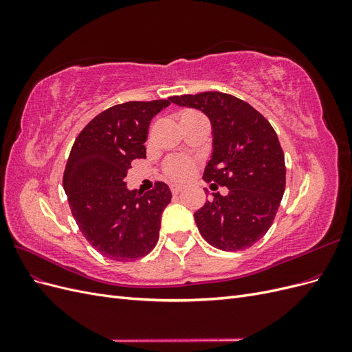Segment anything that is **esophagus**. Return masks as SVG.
<instances>
[{
    "mask_svg": "<svg viewBox=\"0 0 352 352\" xmlns=\"http://www.w3.org/2000/svg\"><path fill=\"white\" fill-rule=\"evenodd\" d=\"M170 190H172L173 195H179L180 192H182V188H179V186H170Z\"/></svg>",
    "mask_w": 352,
    "mask_h": 352,
    "instance_id": "obj_1",
    "label": "esophagus"
}]
</instances>
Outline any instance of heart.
Masks as SVG:
<instances>
[{
    "instance_id": "heart-1",
    "label": "heart",
    "mask_w": 352,
    "mask_h": 352,
    "mask_svg": "<svg viewBox=\"0 0 352 352\" xmlns=\"http://www.w3.org/2000/svg\"><path fill=\"white\" fill-rule=\"evenodd\" d=\"M199 113L192 111V110H186L182 114H180V119L182 117H189V116H197ZM163 170L166 176L173 180V182L182 184L186 182V180L192 176L194 170H195V162L190 157L186 155H175L167 158L164 164H163Z\"/></svg>"
}]
</instances>
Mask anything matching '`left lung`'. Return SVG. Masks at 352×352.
<instances>
[{
  "instance_id": "left-lung-1",
  "label": "left lung",
  "mask_w": 352,
  "mask_h": 352,
  "mask_svg": "<svg viewBox=\"0 0 352 352\" xmlns=\"http://www.w3.org/2000/svg\"><path fill=\"white\" fill-rule=\"evenodd\" d=\"M198 109L212 127V155L204 170L211 188L226 186L228 195L212 194L195 211L198 230L221 251H241L260 241L276 217L286 185L285 155L265 117L230 94L208 91L168 98Z\"/></svg>"
}]
</instances>
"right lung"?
<instances>
[{"mask_svg":"<svg viewBox=\"0 0 352 352\" xmlns=\"http://www.w3.org/2000/svg\"><path fill=\"white\" fill-rule=\"evenodd\" d=\"M168 104L154 100L113 105L94 117L72 146L63 175L72 214L87 241L110 260H138L158 241L172 192L155 182L141 195L126 188L124 177L132 160L146 157L150 122Z\"/></svg>","mask_w":352,"mask_h":352,"instance_id":"1","label":"right lung"}]
</instances>
